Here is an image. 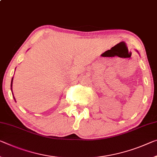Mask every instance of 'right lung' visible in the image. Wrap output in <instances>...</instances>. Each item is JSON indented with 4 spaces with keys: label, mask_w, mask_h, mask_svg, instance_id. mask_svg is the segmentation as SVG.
Returning a JSON list of instances; mask_svg holds the SVG:
<instances>
[{
    "label": "right lung",
    "mask_w": 157,
    "mask_h": 157,
    "mask_svg": "<svg viewBox=\"0 0 157 157\" xmlns=\"http://www.w3.org/2000/svg\"><path fill=\"white\" fill-rule=\"evenodd\" d=\"M12 81H13V78H12V81H11V91H12V95H13V92H12ZM13 97H14V101H15V98H14V95H13Z\"/></svg>",
    "instance_id": "1"
}]
</instances>
